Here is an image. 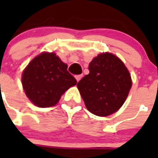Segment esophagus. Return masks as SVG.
Returning a JSON list of instances; mask_svg holds the SVG:
<instances>
[{
    "label": "esophagus",
    "mask_w": 158,
    "mask_h": 158,
    "mask_svg": "<svg viewBox=\"0 0 158 158\" xmlns=\"http://www.w3.org/2000/svg\"><path fill=\"white\" fill-rule=\"evenodd\" d=\"M81 77H82V74H81V75H76V76H75V78H76V80H77V81H79L81 80Z\"/></svg>",
    "instance_id": "esophagus-1"
}]
</instances>
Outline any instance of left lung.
Listing matches in <instances>:
<instances>
[{
    "mask_svg": "<svg viewBox=\"0 0 158 158\" xmlns=\"http://www.w3.org/2000/svg\"><path fill=\"white\" fill-rule=\"evenodd\" d=\"M85 75L77 86L87 109L98 116L118 111L132 85L127 68L118 57L102 53L93 59Z\"/></svg>",
    "mask_w": 158,
    "mask_h": 158,
    "instance_id": "8db88e82",
    "label": "left lung"
}]
</instances>
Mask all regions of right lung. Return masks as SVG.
<instances>
[{
	"mask_svg": "<svg viewBox=\"0 0 158 158\" xmlns=\"http://www.w3.org/2000/svg\"><path fill=\"white\" fill-rule=\"evenodd\" d=\"M68 65L54 53L43 52L32 59L22 74L26 96L40 107H52L77 80L67 70Z\"/></svg>",
	"mask_w": 158,
	"mask_h": 158,
	"instance_id": "right-lung-1",
	"label": "right lung"
}]
</instances>
